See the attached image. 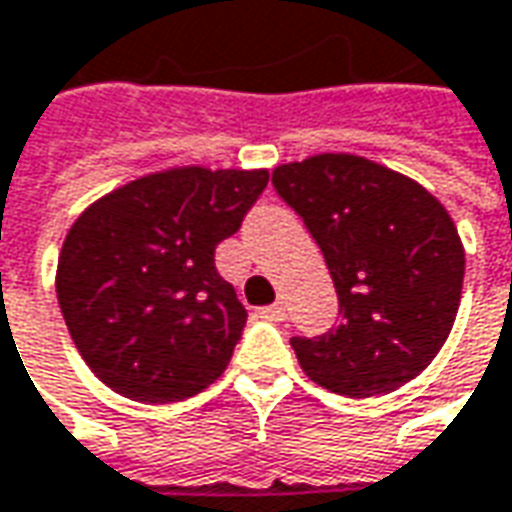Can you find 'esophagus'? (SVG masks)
I'll return each mask as SVG.
<instances>
[{"mask_svg": "<svg viewBox=\"0 0 512 512\" xmlns=\"http://www.w3.org/2000/svg\"><path fill=\"white\" fill-rule=\"evenodd\" d=\"M257 314H260V317H266V320H274V323H280V320H286V306H283V303H272V306L260 309Z\"/></svg>", "mask_w": 512, "mask_h": 512, "instance_id": "1", "label": "esophagus"}]
</instances>
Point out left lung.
Segmentation results:
<instances>
[{"label": "left lung", "instance_id": "1", "mask_svg": "<svg viewBox=\"0 0 512 512\" xmlns=\"http://www.w3.org/2000/svg\"><path fill=\"white\" fill-rule=\"evenodd\" d=\"M277 195L303 218L340 297V326L291 337L300 368L343 397L391 394L448 340L465 249L448 209L414 178L351 152L280 164Z\"/></svg>", "mask_w": 512, "mask_h": 512}]
</instances>
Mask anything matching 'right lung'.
<instances>
[{
	"label": "right lung",
	"instance_id": "1",
	"mask_svg": "<svg viewBox=\"0 0 512 512\" xmlns=\"http://www.w3.org/2000/svg\"><path fill=\"white\" fill-rule=\"evenodd\" d=\"M269 169L172 167L90 203L59 252L56 294L84 362L135 402H181L226 371L246 309L215 269Z\"/></svg>",
	"mask_w": 512,
	"mask_h": 512
}]
</instances>
